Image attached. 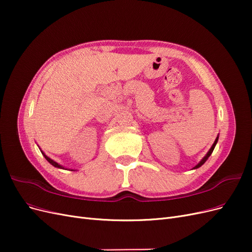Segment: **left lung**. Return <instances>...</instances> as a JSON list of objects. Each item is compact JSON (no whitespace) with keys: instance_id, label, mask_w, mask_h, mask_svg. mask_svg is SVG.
Masks as SVG:
<instances>
[{"instance_id":"left-lung-1","label":"left lung","mask_w":252,"mask_h":252,"mask_svg":"<svg viewBox=\"0 0 252 252\" xmlns=\"http://www.w3.org/2000/svg\"><path fill=\"white\" fill-rule=\"evenodd\" d=\"M218 140H219V136H217V139H216V141H215V143H213V145L211 146V148L209 149V151L207 152V155H206L202 159H201V162L197 164V165H195L194 166V168L193 169H196V168H199V167H201L206 161H207V158L210 157V155L212 154V151H213V149H215V147H216V145H217V143H218Z\"/></svg>"}]
</instances>
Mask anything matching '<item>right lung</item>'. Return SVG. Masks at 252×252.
Instances as JSON below:
<instances>
[{"label":"right lung","instance_id":"obj_1","mask_svg":"<svg viewBox=\"0 0 252 252\" xmlns=\"http://www.w3.org/2000/svg\"><path fill=\"white\" fill-rule=\"evenodd\" d=\"M41 152H42V155H43V156L45 157V158H46V159H47V161H48V162H49V163H50V164H51L52 166H55V167H57V168H61V169H65V168H64V167H63L62 165H60V164H58L57 162H55V161H53V159H51L50 158H48V157H47L46 155H45V154H44V152H43V151H41Z\"/></svg>","mask_w":252,"mask_h":252}]
</instances>
